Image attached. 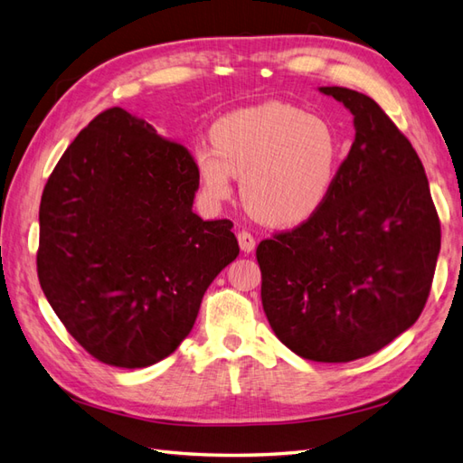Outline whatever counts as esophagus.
I'll return each mask as SVG.
<instances>
[{
  "label": "esophagus",
  "instance_id": "esophagus-1",
  "mask_svg": "<svg viewBox=\"0 0 463 463\" xmlns=\"http://www.w3.org/2000/svg\"><path fill=\"white\" fill-rule=\"evenodd\" d=\"M238 241H240V248L243 253H251L255 250V238L250 232H240Z\"/></svg>",
  "mask_w": 463,
  "mask_h": 463
}]
</instances>
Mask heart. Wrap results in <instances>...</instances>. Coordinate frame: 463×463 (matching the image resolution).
Returning <instances> with one entry per match:
<instances>
[{
	"label": "heart",
	"instance_id": "obj_1",
	"mask_svg": "<svg viewBox=\"0 0 463 463\" xmlns=\"http://www.w3.org/2000/svg\"><path fill=\"white\" fill-rule=\"evenodd\" d=\"M212 146L192 148L205 196L241 200L255 220L271 228H297L331 200L343 148L333 125L283 102L233 110L213 122Z\"/></svg>",
	"mask_w": 463,
	"mask_h": 463
}]
</instances>
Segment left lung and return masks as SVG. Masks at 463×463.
<instances>
[{
  "mask_svg": "<svg viewBox=\"0 0 463 463\" xmlns=\"http://www.w3.org/2000/svg\"><path fill=\"white\" fill-rule=\"evenodd\" d=\"M318 90L351 110L354 142L313 220L258 248L273 333L315 363H351L412 326L432 287L439 220L422 162L376 102Z\"/></svg>",
  "mask_w": 463,
  "mask_h": 463,
  "instance_id": "1",
  "label": "left lung"
}]
</instances>
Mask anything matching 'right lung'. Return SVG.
<instances>
[{"label":"right lung","mask_w":463,"mask_h":463,"mask_svg":"<svg viewBox=\"0 0 463 463\" xmlns=\"http://www.w3.org/2000/svg\"><path fill=\"white\" fill-rule=\"evenodd\" d=\"M198 186L190 152L118 107L92 118L49 176L39 283L100 363L145 368L172 354L240 255L230 220L194 213Z\"/></svg>","instance_id":"1"}]
</instances>
